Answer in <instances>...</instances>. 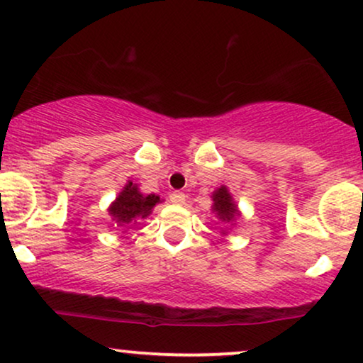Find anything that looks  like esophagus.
<instances>
[{
    "mask_svg": "<svg viewBox=\"0 0 363 363\" xmlns=\"http://www.w3.org/2000/svg\"><path fill=\"white\" fill-rule=\"evenodd\" d=\"M170 201L173 203V205H183V203H185V193H182V191L170 193Z\"/></svg>",
    "mask_w": 363,
    "mask_h": 363,
    "instance_id": "1",
    "label": "esophagus"
}]
</instances>
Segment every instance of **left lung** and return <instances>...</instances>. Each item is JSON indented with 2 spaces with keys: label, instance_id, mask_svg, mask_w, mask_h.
Returning a JSON list of instances; mask_svg holds the SVG:
<instances>
[{
  "label": "left lung",
  "instance_id": "obj_1",
  "mask_svg": "<svg viewBox=\"0 0 363 363\" xmlns=\"http://www.w3.org/2000/svg\"><path fill=\"white\" fill-rule=\"evenodd\" d=\"M213 201H215L213 210L216 211V215L220 216V220L231 221L233 218L238 215L235 203H233L231 195L228 193L225 186H221L220 190H216L215 193H213Z\"/></svg>",
  "mask_w": 363,
  "mask_h": 363
}]
</instances>
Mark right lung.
<instances>
[{
	"mask_svg": "<svg viewBox=\"0 0 363 363\" xmlns=\"http://www.w3.org/2000/svg\"><path fill=\"white\" fill-rule=\"evenodd\" d=\"M160 201L157 195H142L138 188L130 182L123 188L116 201L111 206V215L121 226H125L138 218H147L152 213V208Z\"/></svg>",
	"mask_w": 363,
	"mask_h": 363,
	"instance_id": "1",
	"label": "right lung"
}]
</instances>
